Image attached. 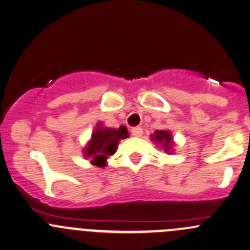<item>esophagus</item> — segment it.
I'll use <instances>...</instances> for the list:
<instances>
[{"mask_svg":"<svg viewBox=\"0 0 250 250\" xmlns=\"http://www.w3.org/2000/svg\"><path fill=\"white\" fill-rule=\"evenodd\" d=\"M132 134H133V136H136V138H139V136L143 135V128H140V127L133 128Z\"/></svg>","mask_w":250,"mask_h":250,"instance_id":"obj_1","label":"esophagus"}]
</instances>
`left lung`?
I'll list each match as a JSON object with an SVG mask.
<instances>
[{"label": "left lung", "mask_w": 250, "mask_h": 250, "mask_svg": "<svg viewBox=\"0 0 250 250\" xmlns=\"http://www.w3.org/2000/svg\"><path fill=\"white\" fill-rule=\"evenodd\" d=\"M151 140L156 144L157 146H160V148L164 149L165 153L172 154L173 147H175V141H173L172 134L167 129H158L153 134H151Z\"/></svg>", "instance_id": "1"}]
</instances>
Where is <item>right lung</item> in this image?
I'll list each match as a JSON object with an SVG mask.
<instances>
[{"mask_svg":"<svg viewBox=\"0 0 250 250\" xmlns=\"http://www.w3.org/2000/svg\"><path fill=\"white\" fill-rule=\"evenodd\" d=\"M128 136L129 134L125 125H121L120 128H110L98 122L90 140L83 147V157L86 159L90 158L92 165L98 167H106V160L116 152L118 143Z\"/></svg>","mask_w":250,"mask_h":250,"instance_id":"1","label":"right lung"}]
</instances>
